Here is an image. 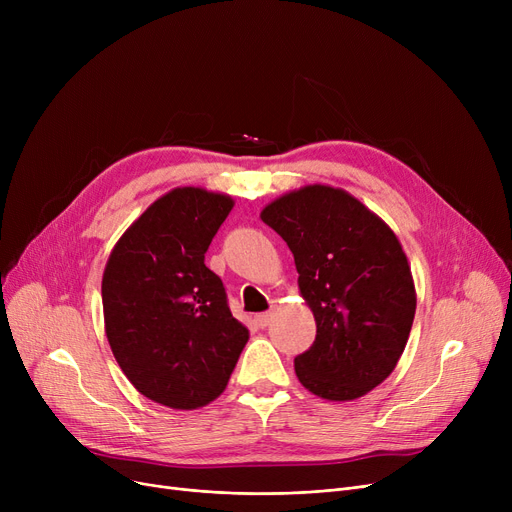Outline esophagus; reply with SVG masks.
<instances>
[{
	"mask_svg": "<svg viewBox=\"0 0 512 512\" xmlns=\"http://www.w3.org/2000/svg\"><path fill=\"white\" fill-rule=\"evenodd\" d=\"M253 321H255V324H257V328H265V326H270V321H272V311L257 313V315L253 317Z\"/></svg>",
	"mask_w": 512,
	"mask_h": 512,
	"instance_id": "obj_1",
	"label": "esophagus"
}]
</instances>
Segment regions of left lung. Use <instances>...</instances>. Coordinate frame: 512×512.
I'll return each instance as SVG.
<instances>
[{"label":"left lung","instance_id":"obj_1","mask_svg":"<svg viewBox=\"0 0 512 512\" xmlns=\"http://www.w3.org/2000/svg\"><path fill=\"white\" fill-rule=\"evenodd\" d=\"M261 220L294 255L317 334L294 359L319 398L365 396L394 371L415 319L411 265L392 228L342 188L309 184L265 205Z\"/></svg>","mask_w":512,"mask_h":512}]
</instances>
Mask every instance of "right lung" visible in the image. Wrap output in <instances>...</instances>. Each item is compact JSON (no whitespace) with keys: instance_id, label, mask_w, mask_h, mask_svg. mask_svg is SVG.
Listing matches in <instances>:
<instances>
[{"instance_id":"obj_1","label":"right lung","mask_w":512,"mask_h":512,"mask_svg":"<svg viewBox=\"0 0 512 512\" xmlns=\"http://www.w3.org/2000/svg\"><path fill=\"white\" fill-rule=\"evenodd\" d=\"M232 197L178 186L120 236L101 280L105 336L130 384L193 411L218 398L249 340L205 265Z\"/></svg>"}]
</instances>
